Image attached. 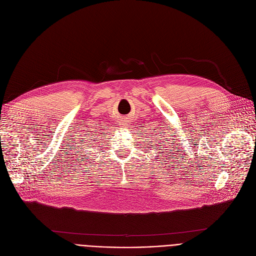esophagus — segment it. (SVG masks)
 <instances>
[{"instance_id":"obj_1","label":"esophagus","mask_w":256,"mask_h":256,"mask_svg":"<svg viewBox=\"0 0 256 256\" xmlns=\"http://www.w3.org/2000/svg\"><path fill=\"white\" fill-rule=\"evenodd\" d=\"M121 124H122V126H128V120L126 118L121 119Z\"/></svg>"}]
</instances>
